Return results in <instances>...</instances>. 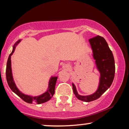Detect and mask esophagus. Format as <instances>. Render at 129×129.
I'll list each match as a JSON object with an SVG mask.
<instances>
[{
    "mask_svg": "<svg viewBox=\"0 0 129 129\" xmlns=\"http://www.w3.org/2000/svg\"><path fill=\"white\" fill-rule=\"evenodd\" d=\"M67 67H68V66H67Z\"/></svg>",
    "mask_w": 129,
    "mask_h": 129,
    "instance_id": "34e87169",
    "label": "esophagus"
}]
</instances>
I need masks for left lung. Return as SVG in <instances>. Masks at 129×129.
I'll use <instances>...</instances> for the list:
<instances>
[{
	"label": "left lung",
	"mask_w": 129,
	"mask_h": 129,
	"mask_svg": "<svg viewBox=\"0 0 129 129\" xmlns=\"http://www.w3.org/2000/svg\"><path fill=\"white\" fill-rule=\"evenodd\" d=\"M92 56L95 60L97 70L100 73L98 89L93 94L86 96L80 95L76 87L72 83L74 94L79 100L89 102L98 99L110 87L115 73V63L112 51L103 37L98 36L89 40Z\"/></svg>",
	"instance_id": "obj_1"
}]
</instances>
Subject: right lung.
<instances>
[{"mask_svg":"<svg viewBox=\"0 0 129 129\" xmlns=\"http://www.w3.org/2000/svg\"><path fill=\"white\" fill-rule=\"evenodd\" d=\"M21 39L19 40L15 43V45L13 46L12 52L10 54L9 56L8 61H7L6 64V79L8 82V85L12 90V91H13L15 94H16L17 96L22 99L24 102H27L28 103H36V104H41L45 103L47 101H49L51 98H52L53 94H54V90H55V86L58 76H51L50 80L49 81L48 87L46 90V91L43 94L39 95V96H33L30 95L26 94L22 92L16 86L15 81H14L13 74H12V65H11V56L15 52L16 47L18 44L21 42Z\"/></svg>","mask_w":129,"mask_h":129,"instance_id":"right-lung-1","label":"right lung"}]
</instances>
